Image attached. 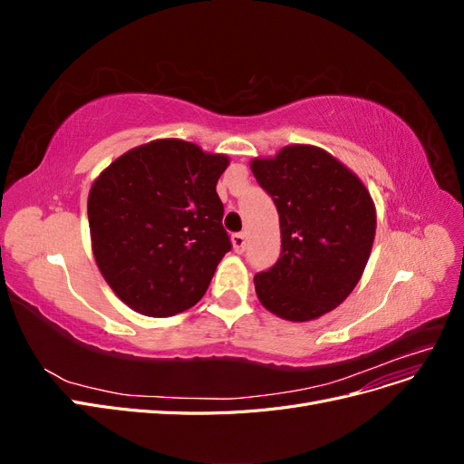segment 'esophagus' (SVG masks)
<instances>
[{"mask_svg":"<svg viewBox=\"0 0 464 464\" xmlns=\"http://www.w3.org/2000/svg\"><path fill=\"white\" fill-rule=\"evenodd\" d=\"M246 244H247L246 234H232V247L236 254H242V251L246 249Z\"/></svg>","mask_w":464,"mask_h":464,"instance_id":"34e87169","label":"esophagus"}]
</instances>
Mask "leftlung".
Instances as JSON below:
<instances>
[{"label": "left lung", "instance_id": "obj_1", "mask_svg": "<svg viewBox=\"0 0 464 464\" xmlns=\"http://www.w3.org/2000/svg\"><path fill=\"white\" fill-rule=\"evenodd\" d=\"M249 166L276 205L283 242L278 261L254 278L259 302L294 323L333 312L372 254L377 220L368 188L314 145H288Z\"/></svg>", "mask_w": 464, "mask_h": 464}]
</instances>
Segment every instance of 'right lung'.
I'll return each instance as SVG.
<instances>
[{
    "label": "right lung",
    "instance_id": "obj_1",
    "mask_svg": "<svg viewBox=\"0 0 464 464\" xmlns=\"http://www.w3.org/2000/svg\"><path fill=\"white\" fill-rule=\"evenodd\" d=\"M227 154L181 139L123 152L89 191L92 256L133 312L170 317L189 310L230 251L217 181Z\"/></svg>",
    "mask_w": 464,
    "mask_h": 464
}]
</instances>
